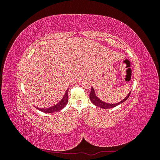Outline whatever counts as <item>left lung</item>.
I'll return each instance as SVG.
<instances>
[{"mask_svg": "<svg viewBox=\"0 0 160 160\" xmlns=\"http://www.w3.org/2000/svg\"><path fill=\"white\" fill-rule=\"evenodd\" d=\"M131 91L129 92V94L128 95V96L125 97V98H124L122 101H121L120 102H119L118 103L110 104V103H105V102H103V101L100 100L98 98V97L96 96L93 88H91V90L90 94H89V98H90V100H91V102L93 103L95 105L98 106V107L101 108H102V109H110V108H113L116 107V106H118V105L124 102V101H126L129 98V97L130 93H131Z\"/></svg>", "mask_w": 160, "mask_h": 160, "instance_id": "1", "label": "left lung"}]
</instances>
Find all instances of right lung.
<instances>
[{"label": "right lung", "mask_w": 160, "mask_h": 160, "mask_svg": "<svg viewBox=\"0 0 160 160\" xmlns=\"http://www.w3.org/2000/svg\"><path fill=\"white\" fill-rule=\"evenodd\" d=\"M68 90V89H67ZM67 90L66 93L64 95L63 98L61 100V101L59 103H58L57 104H56L54 106H52V107L49 108H38L37 109L38 110H40L42 112L44 113H54L56 112V111H59L60 110H61L62 109H63L66 105L67 104V102H68V91Z\"/></svg>", "instance_id": "add662e5"}]
</instances>
